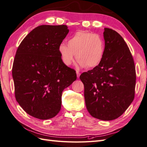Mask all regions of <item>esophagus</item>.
Masks as SVG:
<instances>
[{
  "label": "esophagus",
  "instance_id": "obj_1",
  "mask_svg": "<svg viewBox=\"0 0 147 147\" xmlns=\"http://www.w3.org/2000/svg\"><path fill=\"white\" fill-rule=\"evenodd\" d=\"M76 74H77V78H79L80 76V73L78 71H76Z\"/></svg>",
  "mask_w": 147,
  "mask_h": 147
}]
</instances>
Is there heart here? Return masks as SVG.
Wrapping results in <instances>:
<instances>
[{"mask_svg": "<svg viewBox=\"0 0 147 147\" xmlns=\"http://www.w3.org/2000/svg\"><path fill=\"white\" fill-rule=\"evenodd\" d=\"M58 51L65 65L73 63L76 55L80 68L92 69L99 65L103 60L105 45L100 35L80 30L68 40L67 45L61 43Z\"/></svg>", "mask_w": 147, "mask_h": 147, "instance_id": "heart-1", "label": "heart"}]
</instances>
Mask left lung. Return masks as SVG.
Segmentation results:
<instances>
[{
    "instance_id": "8db88e82",
    "label": "left lung",
    "mask_w": 147,
    "mask_h": 147,
    "mask_svg": "<svg viewBox=\"0 0 147 147\" xmlns=\"http://www.w3.org/2000/svg\"><path fill=\"white\" fill-rule=\"evenodd\" d=\"M104 59L96 67L81 74L88 112L104 121L117 119L134 98L136 69L127 44L116 31L105 28Z\"/></svg>"
}]
</instances>
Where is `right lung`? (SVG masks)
<instances>
[{"mask_svg": "<svg viewBox=\"0 0 147 147\" xmlns=\"http://www.w3.org/2000/svg\"><path fill=\"white\" fill-rule=\"evenodd\" d=\"M69 32L66 25H42L26 35L18 48L12 76L16 101L40 119L55 117L61 108L62 92L77 79L58 51Z\"/></svg>", "mask_w": 147, "mask_h": 147, "instance_id": "1", "label": "right lung"}]
</instances>
